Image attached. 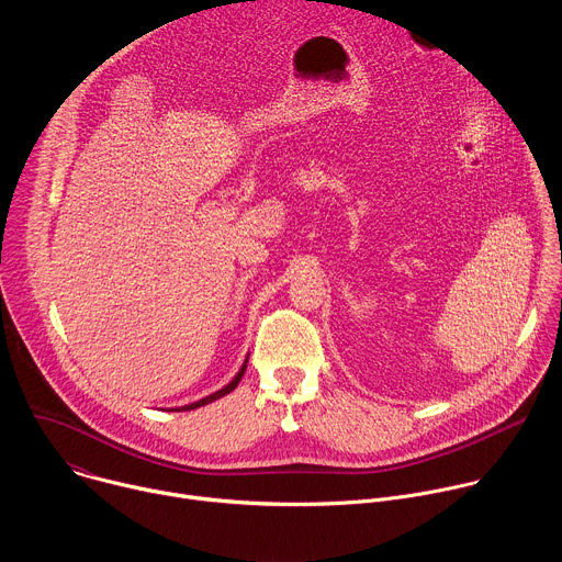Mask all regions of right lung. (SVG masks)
Wrapping results in <instances>:
<instances>
[{
  "instance_id": "1",
  "label": "right lung",
  "mask_w": 562,
  "mask_h": 562,
  "mask_svg": "<svg viewBox=\"0 0 562 562\" xmlns=\"http://www.w3.org/2000/svg\"><path fill=\"white\" fill-rule=\"evenodd\" d=\"M247 362H249V356L245 358V362H243V367L237 369V373L224 384V386H220L217 391H213V393H209V395H204V397H200V400H195V403H189V405H182V407H171L169 412H191V409H198V407H204V405H209V403H213V400H220L222 395H226V393H231L235 386H237V382L243 380V375H245V371H247Z\"/></svg>"
}]
</instances>
